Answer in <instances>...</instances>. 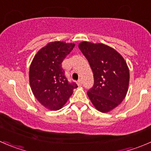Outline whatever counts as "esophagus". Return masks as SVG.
<instances>
[{
  "label": "esophagus",
  "mask_w": 151,
  "mask_h": 151,
  "mask_svg": "<svg viewBox=\"0 0 151 151\" xmlns=\"http://www.w3.org/2000/svg\"><path fill=\"white\" fill-rule=\"evenodd\" d=\"M77 85H79V86H81L82 84H83V82H82L81 80H77Z\"/></svg>",
  "instance_id": "1"
}]
</instances>
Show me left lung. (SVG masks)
I'll return each mask as SVG.
<instances>
[{
    "label": "left lung",
    "mask_w": 151,
    "mask_h": 151,
    "mask_svg": "<svg viewBox=\"0 0 151 151\" xmlns=\"http://www.w3.org/2000/svg\"><path fill=\"white\" fill-rule=\"evenodd\" d=\"M79 48L93 73V86L87 94L96 109L101 112H109L122 102L127 93V64L120 53L104 44L83 42Z\"/></svg>",
    "instance_id": "1"
}]
</instances>
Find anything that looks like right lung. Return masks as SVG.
<instances>
[{"instance_id": "obj_1", "label": "right lung", "mask_w": 151, "mask_h": 151, "mask_svg": "<svg viewBox=\"0 0 151 151\" xmlns=\"http://www.w3.org/2000/svg\"><path fill=\"white\" fill-rule=\"evenodd\" d=\"M74 44L53 42L42 47L33 58L29 71V81L33 95L50 110L60 109L77 88L68 81L62 62Z\"/></svg>"}]
</instances>
